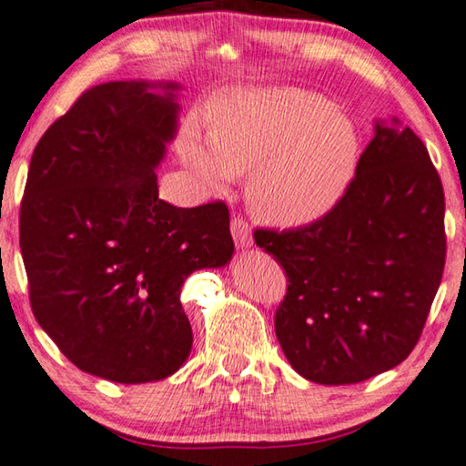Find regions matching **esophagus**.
<instances>
[{
  "label": "esophagus",
  "mask_w": 466,
  "mask_h": 466,
  "mask_svg": "<svg viewBox=\"0 0 466 466\" xmlns=\"http://www.w3.org/2000/svg\"><path fill=\"white\" fill-rule=\"evenodd\" d=\"M231 235L235 239V244L239 248H248L252 244V228H249L248 220L241 217H233L231 218Z\"/></svg>",
  "instance_id": "obj_1"
}]
</instances>
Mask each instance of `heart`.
Wrapping results in <instances>:
<instances>
[{"instance_id":"1","label":"heart","mask_w":466,"mask_h":466,"mask_svg":"<svg viewBox=\"0 0 466 466\" xmlns=\"http://www.w3.org/2000/svg\"><path fill=\"white\" fill-rule=\"evenodd\" d=\"M180 157L210 188L249 174L256 217L305 227L340 204L361 161V134L332 100L302 87H248L217 105L210 138L188 130Z\"/></svg>"}]
</instances>
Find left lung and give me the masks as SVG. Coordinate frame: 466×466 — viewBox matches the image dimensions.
Returning a JSON list of instances; mask_svg holds the SVG:
<instances>
[{
  "label": "left lung",
  "instance_id": "left-lung-1",
  "mask_svg": "<svg viewBox=\"0 0 466 466\" xmlns=\"http://www.w3.org/2000/svg\"><path fill=\"white\" fill-rule=\"evenodd\" d=\"M446 199L410 127L376 124L340 204L307 227L256 228L288 275L275 334L307 380L353 384L412 353L446 265Z\"/></svg>",
  "mask_w": 466,
  "mask_h": 466
}]
</instances>
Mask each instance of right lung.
I'll return each instance as SVG.
<instances>
[{"instance_id": "add662e5", "label": "right lung", "mask_w": 466, "mask_h": 466, "mask_svg": "<svg viewBox=\"0 0 466 466\" xmlns=\"http://www.w3.org/2000/svg\"><path fill=\"white\" fill-rule=\"evenodd\" d=\"M86 90L39 138L20 201L33 315L66 360L138 384L177 372L193 332L180 288L233 254L228 208L159 199L155 167L177 132V86Z\"/></svg>"}]
</instances>
